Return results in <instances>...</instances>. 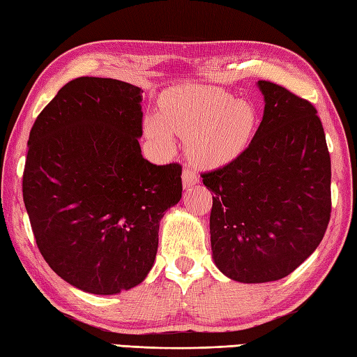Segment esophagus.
<instances>
[{"mask_svg": "<svg viewBox=\"0 0 357 357\" xmlns=\"http://www.w3.org/2000/svg\"><path fill=\"white\" fill-rule=\"evenodd\" d=\"M199 183V176H198V173L195 172V170H192V169H184V172H183V184H184V188H190V187H193L195 184H198Z\"/></svg>", "mask_w": 357, "mask_h": 357, "instance_id": "1", "label": "esophagus"}]
</instances>
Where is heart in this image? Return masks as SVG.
I'll return each mask as SVG.
<instances>
[{
  "label": "heart",
  "instance_id": "obj_1",
  "mask_svg": "<svg viewBox=\"0 0 357 357\" xmlns=\"http://www.w3.org/2000/svg\"><path fill=\"white\" fill-rule=\"evenodd\" d=\"M255 109L215 86L187 85L167 94L159 121L146 119V132L164 146H172L170 132L187 141L198 165L221 167L246 150L254 135Z\"/></svg>",
  "mask_w": 357,
  "mask_h": 357
}]
</instances>
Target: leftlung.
I'll list each match as a JSON object with an SVG mask.
<instances>
[{"instance_id": "left-lung-1", "label": "left lung", "mask_w": 357, "mask_h": 357, "mask_svg": "<svg viewBox=\"0 0 357 357\" xmlns=\"http://www.w3.org/2000/svg\"><path fill=\"white\" fill-rule=\"evenodd\" d=\"M264 113L241 155L201 173L213 192L215 264L241 283L289 275L322 241L331 216V159L317 109L260 80Z\"/></svg>"}]
</instances>
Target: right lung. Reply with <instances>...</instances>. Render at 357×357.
Listing matches in <instances>:
<instances>
[{
	"label": "right lung",
	"mask_w": 357,
	"mask_h": 357,
	"mask_svg": "<svg viewBox=\"0 0 357 357\" xmlns=\"http://www.w3.org/2000/svg\"><path fill=\"white\" fill-rule=\"evenodd\" d=\"M142 89L79 77L38 114L23 199L41 255L69 284L100 296L135 288L158 252L159 221L183 195L179 164L144 159Z\"/></svg>",
	"instance_id": "1"
}]
</instances>
